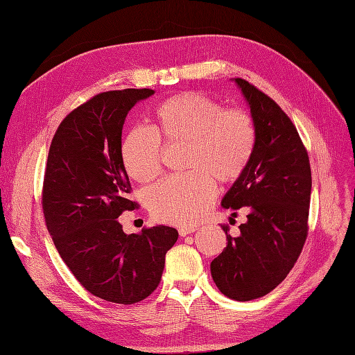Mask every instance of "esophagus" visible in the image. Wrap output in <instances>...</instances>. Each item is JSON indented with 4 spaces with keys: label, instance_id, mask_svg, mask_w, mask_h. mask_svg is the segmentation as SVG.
<instances>
[{
    "label": "esophagus",
    "instance_id": "34e87169",
    "mask_svg": "<svg viewBox=\"0 0 355 355\" xmlns=\"http://www.w3.org/2000/svg\"><path fill=\"white\" fill-rule=\"evenodd\" d=\"M195 230H197V227H193V226H187V227H179V235H180V236H187V235L192 234V232H195Z\"/></svg>",
    "mask_w": 355,
    "mask_h": 355
}]
</instances>
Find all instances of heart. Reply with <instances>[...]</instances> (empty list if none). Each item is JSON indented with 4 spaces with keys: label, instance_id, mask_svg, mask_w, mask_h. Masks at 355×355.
Returning <instances> with one entry per match:
<instances>
[{
    "label": "heart",
    "instance_id": "heart-1",
    "mask_svg": "<svg viewBox=\"0 0 355 355\" xmlns=\"http://www.w3.org/2000/svg\"><path fill=\"white\" fill-rule=\"evenodd\" d=\"M154 129L133 128L121 142L128 175L145 183L162 172V139L185 142V168L191 173L168 176L145 193L158 222L192 225L216 198L214 180L232 182L248 166L257 139L254 120L242 108H223L211 96L182 92L154 110Z\"/></svg>",
    "mask_w": 355,
    "mask_h": 355
}]
</instances>
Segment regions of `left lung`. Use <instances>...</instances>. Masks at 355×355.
<instances>
[{
    "label": "left lung",
    "instance_id": "obj_1",
    "mask_svg": "<svg viewBox=\"0 0 355 355\" xmlns=\"http://www.w3.org/2000/svg\"><path fill=\"white\" fill-rule=\"evenodd\" d=\"M250 105L257 139L248 166L222 200L223 209H245L239 235L211 261L223 295L236 301L264 297L288 276L309 234L311 168L297 128L270 96L235 79ZM236 216V213H232Z\"/></svg>",
    "mask_w": 355,
    "mask_h": 355
}]
</instances>
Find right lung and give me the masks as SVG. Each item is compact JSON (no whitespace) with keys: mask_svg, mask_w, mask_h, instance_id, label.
<instances>
[{"mask_svg":"<svg viewBox=\"0 0 355 355\" xmlns=\"http://www.w3.org/2000/svg\"><path fill=\"white\" fill-rule=\"evenodd\" d=\"M153 94L108 91L73 110L53 138L44 176L42 210L60 257L92 295L125 305L155 291L179 236L168 226L126 235L117 220L137 207L128 197L121 129L130 108Z\"/></svg>","mask_w":355,"mask_h":355,"instance_id":"obj_1","label":"right lung"}]
</instances>
